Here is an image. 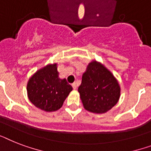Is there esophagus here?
<instances>
[{
  "label": "esophagus",
  "instance_id": "obj_1",
  "mask_svg": "<svg viewBox=\"0 0 151 151\" xmlns=\"http://www.w3.org/2000/svg\"><path fill=\"white\" fill-rule=\"evenodd\" d=\"M72 86H73V89H74V90H76V89H77V88H78V84H77V83H73V84H72Z\"/></svg>",
  "mask_w": 151,
  "mask_h": 151
}]
</instances>
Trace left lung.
Listing matches in <instances>:
<instances>
[{
    "instance_id": "left-lung-1",
    "label": "left lung",
    "mask_w": 151,
    "mask_h": 151,
    "mask_svg": "<svg viewBox=\"0 0 151 151\" xmlns=\"http://www.w3.org/2000/svg\"><path fill=\"white\" fill-rule=\"evenodd\" d=\"M78 92L87 111L103 114L117 104L121 88L109 70L96 60H93L83 73Z\"/></svg>"
}]
</instances>
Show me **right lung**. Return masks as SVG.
I'll return each instance as SVG.
<instances>
[{
    "mask_svg": "<svg viewBox=\"0 0 151 151\" xmlns=\"http://www.w3.org/2000/svg\"><path fill=\"white\" fill-rule=\"evenodd\" d=\"M73 88L67 80L59 78L57 63H49L38 70L27 84L29 101L46 112L60 109Z\"/></svg>",
    "mask_w": 151,
    "mask_h": 151,
    "instance_id": "right-lung-1",
    "label": "right lung"
}]
</instances>
